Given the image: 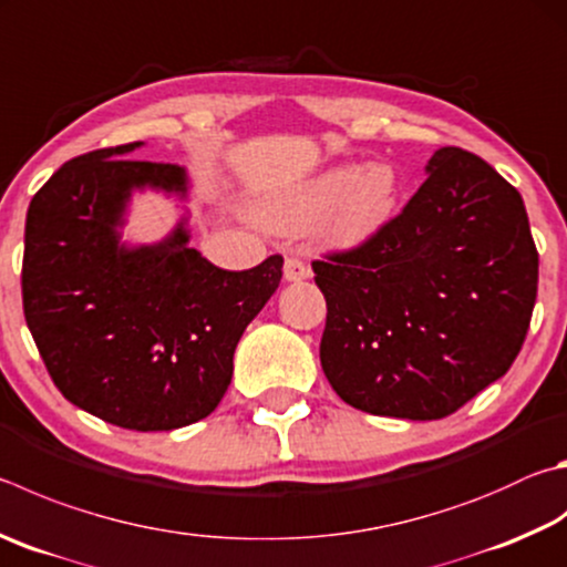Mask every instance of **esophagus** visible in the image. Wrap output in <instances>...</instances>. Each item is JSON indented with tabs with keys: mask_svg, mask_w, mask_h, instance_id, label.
<instances>
[{
	"mask_svg": "<svg viewBox=\"0 0 567 567\" xmlns=\"http://www.w3.org/2000/svg\"><path fill=\"white\" fill-rule=\"evenodd\" d=\"M307 277H310V265L295 255L285 257V280L287 282H300V280H307Z\"/></svg>",
	"mask_w": 567,
	"mask_h": 567,
	"instance_id": "esophagus-1",
	"label": "esophagus"
}]
</instances>
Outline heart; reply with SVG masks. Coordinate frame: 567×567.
I'll return each mask as SVG.
<instances>
[{
  "label": "heart",
  "instance_id": "1",
  "mask_svg": "<svg viewBox=\"0 0 567 567\" xmlns=\"http://www.w3.org/2000/svg\"><path fill=\"white\" fill-rule=\"evenodd\" d=\"M396 173L386 163L334 168L275 200L265 210V223L282 233H297L319 223L324 238L359 243L386 223L396 205Z\"/></svg>",
  "mask_w": 567,
  "mask_h": 567
}]
</instances>
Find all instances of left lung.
<instances>
[{"instance_id": "1", "label": "left lung", "mask_w": 567, "mask_h": 567, "mask_svg": "<svg viewBox=\"0 0 567 567\" xmlns=\"http://www.w3.org/2000/svg\"><path fill=\"white\" fill-rule=\"evenodd\" d=\"M399 215L312 260L327 300L319 359L349 406L434 421L508 372L538 292L520 193L446 146Z\"/></svg>"}]
</instances>
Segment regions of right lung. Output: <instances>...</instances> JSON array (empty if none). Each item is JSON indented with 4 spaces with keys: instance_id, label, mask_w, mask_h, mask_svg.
<instances>
[{
    "instance_id": "add662e5",
    "label": "right lung",
    "mask_w": 567,
    "mask_h": 567,
    "mask_svg": "<svg viewBox=\"0 0 567 567\" xmlns=\"http://www.w3.org/2000/svg\"><path fill=\"white\" fill-rule=\"evenodd\" d=\"M141 143L64 163L29 203L22 302L51 382L113 426L171 431L215 411L233 354L282 277V255L243 272L168 240L123 248L116 225L133 188L185 193L176 163L133 161Z\"/></svg>"
}]
</instances>
